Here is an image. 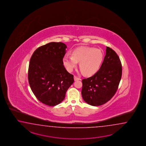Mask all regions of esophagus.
Wrapping results in <instances>:
<instances>
[{
    "instance_id": "1",
    "label": "esophagus",
    "mask_w": 146,
    "mask_h": 146,
    "mask_svg": "<svg viewBox=\"0 0 146 146\" xmlns=\"http://www.w3.org/2000/svg\"><path fill=\"white\" fill-rule=\"evenodd\" d=\"M80 78L78 77L77 76H74V81L79 80H80Z\"/></svg>"
}]
</instances>
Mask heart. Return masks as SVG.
Returning a JSON list of instances; mask_svg holds the SVG:
<instances>
[{
  "label": "heart",
  "mask_w": 146,
  "mask_h": 146,
  "mask_svg": "<svg viewBox=\"0 0 146 146\" xmlns=\"http://www.w3.org/2000/svg\"><path fill=\"white\" fill-rule=\"evenodd\" d=\"M103 54L99 48L92 47L81 46L74 50L72 56L66 55L63 63L69 72H72L79 62L82 72L87 76L94 74L99 69L102 62Z\"/></svg>",
  "instance_id": "obj_1"
}]
</instances>
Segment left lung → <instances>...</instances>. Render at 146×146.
I'll return each instance as SVG.
<instances>
[{
    "mask_svg": "<svg viewBox=\"0 0 146 146\" xmlns=\"http://www.w3.org/2000/svg\"><path fill=\"white\" fill-rule=\"evenodd\" d=\"M122 66L117 54L106 46V55L98 72L82 80L81 94L84 101L92 106H100L112 99L118 89Z\"/></svg>",
    "mask_w": 146,
    "mask_h": 146,
    "instance_id": "8db88e82",
    "label": "left lung"
}]
</instances>
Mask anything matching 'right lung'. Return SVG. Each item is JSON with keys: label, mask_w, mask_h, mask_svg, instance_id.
Segmentation results:
<instances>
[{"label": "right lung", "mask_w": 146, "mask_h": 146, "mask_svg": "<svg viewBox=\"0 0 146 146\" xmlns=\"http://www.w3.org/2000/svg\"><path fill=\"white\" fill-rule=\"evenodd\" d=\"M66 48L62 42H50L37 48L30 58L29 83L37 100L47 106L62 102L74 82L63 65Z\"/></svg>", "instance_id": "add662e5"}]
</instances>
